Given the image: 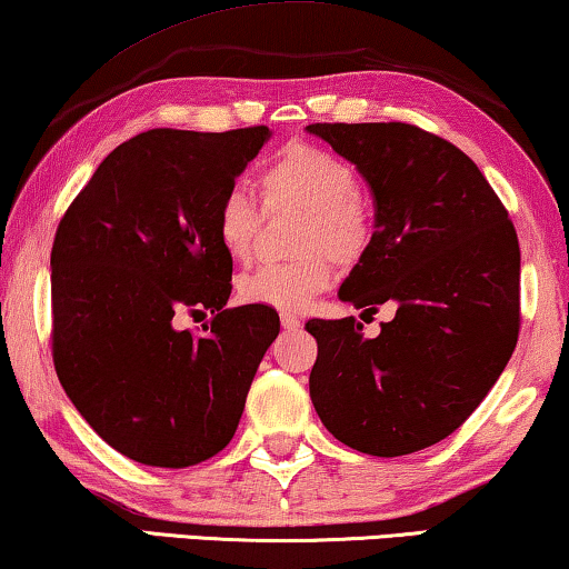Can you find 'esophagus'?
<instances>
[{
	"mask_svg": "<svg viewBox=\"0 0 569 569\" xmlns=\"http://www.w3.org/2000/svg\"><path fill=\"white\" fill-rule=\"evenodd\" d=\"M281 325H283V329H299L301 319L293 317V313H281Z\"/></svg>",
	"mask_w": 569,
	"mask_h": 569,
	"instance_id": "1",
	"label": "esophagus"
}]
</instances>
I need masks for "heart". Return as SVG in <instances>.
<instances>
[{"mask_svg":"<svg viewBox=\"0 0 569 569\" xmlns=\"http://www.w3.org/2000/svg\"><path fill=\"white\" fill-rule=\"evenodd\" d=\"M268 201L303 209L299 248L311 250L293 262H266L240 281V296L250 303L303 311L332 286L335 260L352 262L366 252L372 222L360 199L355 168L335 152L317 146H291L260 173ZM260 227L256 201L242 186L222 193L214 217L217 240L234 260H248Z\"/></svg>","mask_w":569,"mask_h":569,"instance_id":"1","label":"heart"}]
</instances>
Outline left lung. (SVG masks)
Here are the masks:
<instances>
[{"mask_svg": "<svg viewBox=\"0 0 569 569\" xmlns=\"http://www.w3.org/2000/svg\"><path fill=\"white\" fill-rule=\"evenodd\" d=\"M366 178L376 232L339 299L393 303L368 339L355 317L311 319V403L339 442L376 457L442 442L496 386L519 339V237L480 168L406 122H317Z\"/></svg>", "mask_w": 569, "mask_h": 569, "instance_id": "1", "label": "left lung"}]
</instances>
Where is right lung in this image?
<instances>
[{"label":"right lung","instance_id":"1","mask_svg":"<svg viewBox=\"0 0 569 569\" xmlns=\"http://www.w3.org/2000/svg\"><path fill=\"white\" fill-rule=\"evenodd\" d=\"M270 138L148 130L101 160L50 252L53 362L66 396L117 452L189 468L230 445L262 355L281 332L260 303L224 309L232 258L219 199ZM216 313L207 336L174 327Z\"/></svg>","mask_w":569,"mask_h":569}]
</instances>
